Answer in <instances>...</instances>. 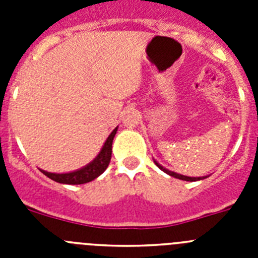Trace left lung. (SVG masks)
Wrapping results in <instances>:
<instances>
[{
	"mask_svg": "<svg viewBox=\"0 0 258 258\" xmlns=\"http://www.w3.org/2000/svg\"><path fill=\"white\" fill-rule=\"evenodd\" d=\"M155 164H156V165L159 166V168H160L161 170H163V172H165L166 174L172 175V177H174V178L182 179V181H191V182H194V181H199V179H203V178H204V177H187V175H182V174H178V173L170 172V170L165 169V168H163V166H161L160 164H157L156 161H155Z\"/></svg>",
	"mask_w": 258,
	"mask_h": 258,
	"instance_id": "1",
	"label": "left lung"
}]
</instances>
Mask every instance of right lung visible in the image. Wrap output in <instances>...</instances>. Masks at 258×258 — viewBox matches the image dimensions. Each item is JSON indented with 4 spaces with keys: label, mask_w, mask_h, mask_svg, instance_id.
<instances>
[{
    "label": "right lung",
    "mask_w": 258,
    "mask_h": 258,
    "mask_svg": "<svg viewBox=\"0 0 258 258\" xmlns=\"http://www.w3.org/2000/svg\"><path fill=\"white\" fill-rule=\"evenodd\" d=\"M117 127L112 133L109 134L107 138L106 143H104L103 149L101 150L99 155L95 157L94 160L86 166L81 168V169L76 170V172L71 173H63V174H56V173H49L45 170H41L46 177H49L52 181L59 182V183H67V184H83L88 183V182L93 181L101 175L104 170L107 169L109 161H111V154H112V141L115 137Z\"/></svg>",
    "instance_id": "right-lung-1"
}]
</instances>
